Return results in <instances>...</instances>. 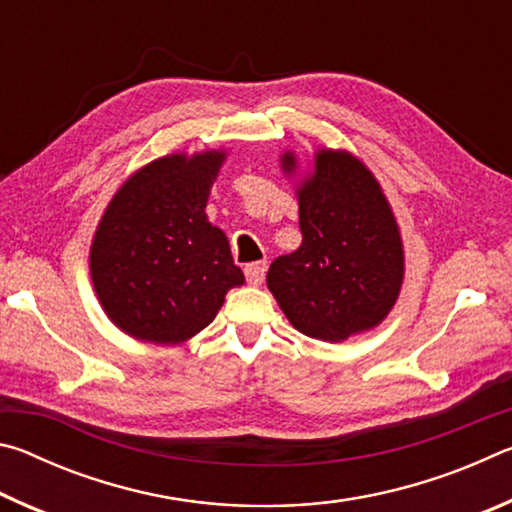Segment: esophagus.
I'll use <instances>...</instances> for the list:
<instances>
[{
	"label": "esophagus",
	"mask_w": 512,
	"mask_h": 512,
	"mask_svg": "<svg viewBox=\"0 0 512 512\" xmlns=\"http://www.w3.org/2000/svg\"><path fill=\"white\" fill-rule=\"evenodd\" d=\"M264 275H266V262H255V264L246 266L248 282L255 284V287H259V284L264 282Z\"/></svg>",
	"instance_id": "34e87169"
}]
</instances>
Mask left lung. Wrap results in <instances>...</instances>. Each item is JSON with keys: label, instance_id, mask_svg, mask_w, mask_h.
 Returning <instances> with one entry per match:
<instances>
[{"label": "left lung", "instance_id": "8db88e82", "mask_svg": "<svg viewBox=\"0 0 512 512\" xmlns=\"http://www.w3.org/2000/svg\"><path fill=\"white\" fill-rule=\"evenodd\" d=\"M280 169L300 178L298 155L284 151ZM296 196L302 244L268 268V291L309 339L341 343L370 332L404 282L402 232L384 189L357 155L323 146L296 180Z\"/></svg>", "mask_w": 512, "mask_h": 512}]
</instances>
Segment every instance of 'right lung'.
<instances>
[{
    "mask_svg": "<svg viewBox=\"0 0 512 512\" xmlns=\"http://www.w3.org/2000/svg\"><path fill=\"white\" fill-rule=\"evenodd\" d=\"M228 151L169 153L124 180L90 246V275L110 323L137 341L180 345L246 282L228 237L205 214Z\"/></svg>",
    "mask_w": 512,
    "mask_h": 512,
    "instance_id": "right-lung-1",
    "label": "right lung"
}]
</instances>
